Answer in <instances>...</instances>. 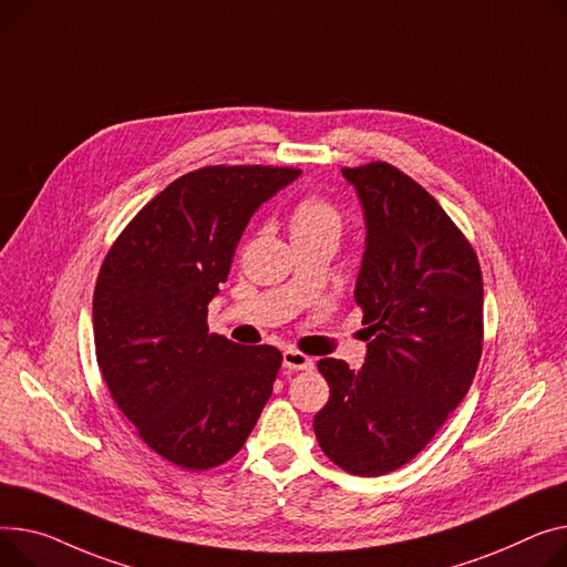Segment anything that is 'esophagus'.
I'll list each match as a JSON object with an SVG mask.
<instances>
[{
  "label": "esophagus",
  "instance_id": "obj_1",
  "mask_svg": "<svg viewBox=\"0 0 567 567\" xmlns=\"http://www.w3.org/2000/svg\"><path fill=\"white\" fill-rule=\"evenodd\" d=\"M282 364H285L287 369L303 371V369H312V358H308L306 353H300V351L287 349V351L282 353Z\"/></svg>",
  "mask_w": 567,
  "mask_h": 567
}]
</instances>
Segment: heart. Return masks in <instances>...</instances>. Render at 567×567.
I'll list each match as a JSON object with an SVG mask.
<instances>
[{"mask_svg":"<svg viewBox=\"0 0 567 567\" xmlns=\"http://www.w3.org/2000/svg\"><path fill=\"white\" fill-rule=\"evenodd\" d=\"M342 212L334 203L319 194L300 198L291 212V235L293 237H328L334 239L342 233Z\"/></svg>","mask_w":567,"mask_h":567,"instance_id":"heart-1","label":"heart"}]
</instances>
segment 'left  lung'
<instances>
[{
	"mask_svg": "<svg viewBox=\"0 0 567 567\" xmlns=\"http://www.w3.org/2000/svg\"><path fill=\"white\" fill-rule=\"evenodd\" d=\"M342 173L364 209L355 303L371 342L360 371L319 360L330 399L315 433L334 465L381 476L417 456L467 394L483 349V278L424 186L385 162Z\"/></svg>",
	"mask_w": 567,
	"mask_h": 567,
	"instance_id": "1",
	"label": "left lung"
}]
</instances>
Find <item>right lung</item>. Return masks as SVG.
I'll return each instance as SVG.
<instances>
[{"label": "right lung", "instance_id": "add662e5", "mask_svg": "<svg viewBox=\"0 0 567 567\" xmlns=\"http://www.w3.org/2000/svg\"><path fill=\"white\" fill-rule=\"evenodd\" d=\"M298 175L278 166L186 173L102 261L93 293L102 379L138 437L173 465L200 472L230 461L274 392L282 353L212 334L207 306L250 216Z\"/></svg>", "mask_w": 567, "mask_h": 567}]
</instances>
